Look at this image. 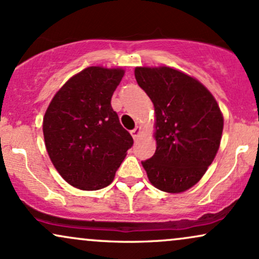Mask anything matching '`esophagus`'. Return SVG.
I'll return each mask as SVG.
<instances>
[{
  "instance_id": "esophagus-1",
  "label": "esophagus",
  "mask_w": 259,
  "mask_h": 259,
  "mask_svg": "<svg viewBox=\"0 0 259 259\" xmlns=\"http://www.w3.org/2000/svg\"><path fill=\"white\" fill-rule=\"evenodd\" d=\"M131 135H132L133 138L137 139V137H138L139 135H141V127H138V126H137L135 130H132V131H131Z\"/></svg>"
}]
</instances>
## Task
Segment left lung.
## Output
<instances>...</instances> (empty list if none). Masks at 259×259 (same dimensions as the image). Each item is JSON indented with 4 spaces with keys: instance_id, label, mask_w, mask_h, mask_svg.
Segmentation results:
<instances>
[{
    "instance_id": "1",
    "label": "left lung",
    "mask_w": 259,
    "mask_h": 259,
    "mask_svg": "<svg viewBox=\"0 0 259 259\" xmlns=\"http://www.w3.org/2000/svg\"><path fill=\"white\" fill-rule=\"evenodd\" d=\"M136 80L155 108L156 151L142 161L150 183L166 193L195 185L220 149L223 115L201 82L179 71L136 68Z\"/></svg>"
}]
</instances>
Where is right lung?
<instances>
[{
	"mask_svg": "<svg viewBox=\"0 0 259 259\" xmlns=\"http://www.w3.org/2000/svg\"><path fill=\"white\" fill-rule=\"evenodd\" d=\"M123 75L118 68H86L65 82L46 110V149L57 171L72 187H108L133 145L132 136L111 108V97Z\"/></svg>",
	"mask_w": 259,
	"mask_h": 259,
	"instance_id": "obj_1",
	"label": "right lung"
}]
</instances>
